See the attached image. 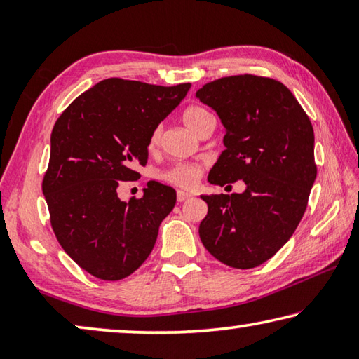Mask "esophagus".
<instances>
[{"label":"esophagus","mask_w":359,"mask_h":359,"mask_svg":"<svg viewBox=\"0 0 359 359\" xmlns=\"http://www.w3.org/2000/svg\"><path fill=\"white\" fill-rule=\"evenodd\" d=\"M190 198H191V194H190V193L182 191V190H179V191H177V201H179V203H182V201H187V199H190Z\"/></svg>","instance_id":"esophagus-1"}]
</instances>
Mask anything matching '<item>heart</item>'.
<instances>
[{
    "mask_svg": "<svg viewBox=\"0 0 359 359\" xmlns=\"http://www.w3.org/2000/svg\"><path fill=\"white\" fill-rule=\"evenodd\" d=\"M212 115L205 111L204 107L199 106H191L187 107L184 114H182V120H184L185 126L194 135L199 131V128L205 123V121L210 120ZM163 137V126L158 125L156 128L150 133L149 137V149L154 151L158 149V145L161 142ZM204 171V166L199 165V163H177L171 168L165 169L158 174V179L165 182L168 185L177 187V188H193L198 184L199 179H201Z\"/></svg>",
    "mask_w": 359,
    "mask_h": 359,
    "instance_id": "obj_1",
    "label": "heart"
}]
</instances>
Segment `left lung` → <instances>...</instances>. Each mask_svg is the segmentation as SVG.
<instances>
[{
  "label": "left lung",
  "mask_w": 359,
  "mask_h": 359,
  "mask_svg": "<svg viewBox=\"0 0 359 359\" xmlns=\"http://www.w3.org/2000/svg\"><path fill=\"white\" fill-rule=\"evenodd\" d=\"M226 128L209 182L244 180L247 190L201 196L208 215L199 238L212 257L236 269L271 259L299 224L317 177L311 118L293 93L271 77L217 79L196 92Z\"/></svg>",
  "instance_id": "obj_1"
}]
</instances>
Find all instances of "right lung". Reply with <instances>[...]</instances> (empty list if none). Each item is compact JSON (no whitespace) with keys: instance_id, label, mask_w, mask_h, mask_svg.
<instances>
[{"instance_id":"obj_1","label":"right lung","mask_w":359,"mask_h":359,"mask_svg":"<svg viewBox=\"0 0 359 359\" xmlns=\"http://www.w3.org/2000/svg\"><path fill=\"white\" fill-rule=\"evenodd\" d=\"M190 87L104 79L55 121L42 193L57 241L88 274L121 280L154 248L175 190L149 182L142 198L123 203L117 188L141 175L135 168L147 165L150 133Z\"/></svg>"}]
</instances>
